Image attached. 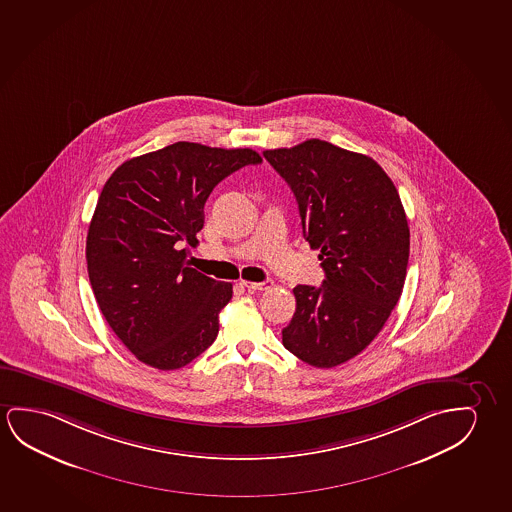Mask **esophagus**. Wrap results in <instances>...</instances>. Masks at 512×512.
Returning <instances> with one entry per match:
<instances>
[{"label": "esophagus", "mask_w": 512, "mask_h": 512, "mask_svg": "<svg viewBox=\"0 0 512 512\" xmlns=\"http://www.w3.org/2000/svg\"><path fill=\"white\" fill-rule=\"evenodd\" d=\"M242 286L249 291H263L272 288V281H261V283H251V281H242Z\"/></svg>", "instance_id": "esophagus-1"}]
</instances>
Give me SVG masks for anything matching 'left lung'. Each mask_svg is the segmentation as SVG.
Listing matches in <instances>:
<instances>
[{"mask_svg":"<svg viewBox=\"0 0 512 512\" xmlns=\"http://www.w3.org/2000/svg\"><path fill=\"white\" fill-rule=\"evenodd\" d=\"M263 157L288 182L320 288H293L297 311L283 344L309 366L336 367L366 350L403 293L410 256L405 208L387 173L362 153L307 139Z\"/></svg>","mask_w":512,"mask_h":512,"instance_id":"8db88e82","label":"left lung"}]
</instances>
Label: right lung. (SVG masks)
<instances>
[{
	"label": "right lung",
	"mask_w": 512,
	"mask_h": 512,
	"mask_svg": "<svg viewBox=\"0 0 512 512\" xmlns=\"http://www.w3.org/2000/svg\"><path fill=\"white\" fill-rule=\"evenodd\" d=\"M260 162L251 148L178 141L123 162L100 192L86 237L90 283L109 327L146 366H187L214 343L233 286L189 267L185 244L198 242L215 185Z\"/></svg>",
	"instance_id": "1"
}]
</instances>
